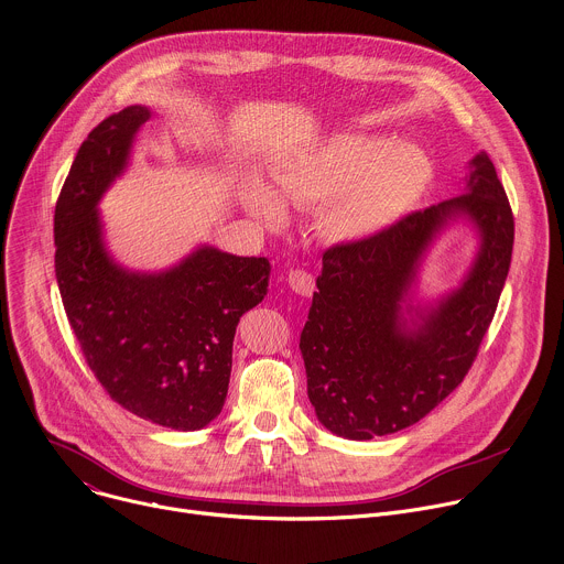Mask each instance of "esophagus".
Wrapping results in <instances>:
<instances>
[{"label": "esophagus", "mask_w": 564, "mask_h": 564, "mask_svg": "<svg viewBox=\"0 0 564 564\" xmlns=\"http://www.w3.org/2000/svg\"><path fill=\"white\" fill-rule=\"evenodd\" d=\"M288 285L292 292L301 294V296H310L314 292V279L310 272L305 270H290L288 274Z\"/></svg>", "instance_id": "34e87169"}]
</instances>
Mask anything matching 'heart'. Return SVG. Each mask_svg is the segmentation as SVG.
<instances>
[{
    "instance_id": "heart-1",
    "label": "heart",
    "mask_w": 564,
    "mask_h": 564,
    "mask_svg": "<svg viewBox=\"0 0 564 564\" xmlns=\"http://www.w3.org/2000/svg\"><path fill=\"white\" fill-rule=\"evenodd\" d=\"M383 135L339 133L272 174V189L246 187L248 207L276 223L285 205L316 207V225L333 243H361L404 218L429 192L433 163L413 142L387 147Z\"/></svg>"
}]
</instances>
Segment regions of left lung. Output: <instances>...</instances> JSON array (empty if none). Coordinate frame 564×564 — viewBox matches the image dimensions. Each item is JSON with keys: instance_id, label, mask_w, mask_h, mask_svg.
Masks as SVG:
<instances>
[{"instance_id": "1", "label": "left lung", "mask_w": 564, "mask_h": 564, "mask_svg": "<svg viewBox=\"0 0 564 564\" xmlns=\"http://www.w3.org/2000/svg\"><path fill=\"white\" fill-rule=\"evenodd\" d=\"M457 219L480 238L471 268L440 300L413 304L427 250ZM511 252V205L485 151L468 163L459 196L361 243L330 248L299 341L316 420L366 442L409 429L442 404L491 326Z\"/></svg>"}]
</instances>
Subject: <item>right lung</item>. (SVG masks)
Listing matches in <instances>:
<instances>
[{"instance_id":"right-lung-1","label":"right lung","mask_w":564,"mask_h":564,"mask_svg":"<svg viewBox=\"0 0 564 564\" xmlns=\"http://www.w3.org/2000/svg\"><path fill=\"white\" fill-rule=\"evenodd\" d=\"M149 118L147 107H127L77 149L55 205V279L109 397L158 426L198 431L223 411L236 326L265 299L272 268L214 246L160 272L129 270L109 254L98 203L124 174Z\"/></svg>"}]
</instances>
